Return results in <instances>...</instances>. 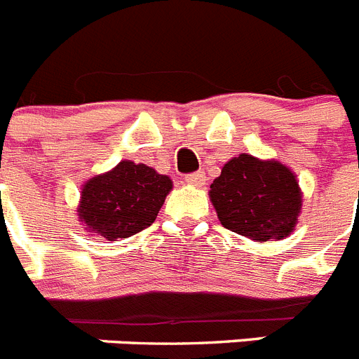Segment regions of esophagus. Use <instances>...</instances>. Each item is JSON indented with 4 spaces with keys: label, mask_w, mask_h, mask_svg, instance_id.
<instances>
[{
    "label": "esophagus",
    "mask_w": 359,
    "mask_h": 359,
    "mask_svg": "<svg viewBox=\"0 0 359 359\" xmlns=\"http://www.w3.org/2000/svg\"><path fill=\"white\" fill-rule=\"evenodd\" d=\"M207 182V174L203 172V170H198V172H192V174H187L185 176V183L192 187H203Z\"/></svg>",
    "instance_id": "obj_1"
}]
</instances>
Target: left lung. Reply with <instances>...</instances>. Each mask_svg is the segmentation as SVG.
I'll return each instance as SVG.
<instances>
[{"instance_id": "8db88e82", "label": "left lung", "mask_w": 359, "mask_h": 359, "mask_svg": "<svg viewBox=\"0 0 359 359\" xmlns=\"http://www.w3.org/2000/svg\"><path fill=\"white\" fill-rule=\"evenodd\" d=\"M210 199L224 228L264 243L294 230L302 208L297 176L275 160L231 158L210 185Z\"/></svg>"}]
</instances>
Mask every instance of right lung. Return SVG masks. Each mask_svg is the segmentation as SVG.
Wrapping results in <instances>:
<instances>
[{"label": "right lung", "instance_id": "add662e5", "mask_svg": "<svg viewBox=\"0 0 359 359\" xmlns=\"http://www.w3.org/2000/svg\"><path fill=\"white\" fill-rule=\"evenodd\" d=\"M172 189L169 176L144 163L123 160L115 169L84 183L79 219L93 236L128 239L151 226Z\"/></svg>", "mask_w": 359, "mask_h": 359}]
</instances>
